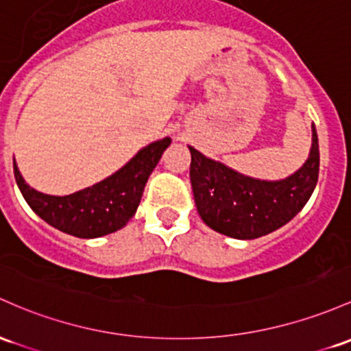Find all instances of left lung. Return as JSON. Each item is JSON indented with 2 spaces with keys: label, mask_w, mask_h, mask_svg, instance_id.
Masks as SVG:
<instances>
[{
  "label": "left lung",
  "mask_w": 351,
  "mask_h": 351,
  "mask_svg": "<svg viewBox=\"0 0 351 351\" xmlns=\"http://www.w3.org/2000/svg\"><path fill=\"white\" fill-rule=\"evenodd\" d=\"M190 180L196 210L215 232L255 240L287 225L306 205L318 182L319 149L315 125L311 148L303 167L276 182L258 180L234 171L188 146Z\"/></svg>",
  "instance_id": "1"
}]
</instances>
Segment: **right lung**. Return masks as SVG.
<instances>
[{
	"label": "right lung",
	"mask_w": 351,
	"mask_h": 351,
	"mask_svg": "<svg viewBox=\"0 0 351 351\" xmlns=\"http://www.w3.org/2000/svg\"><path fill=\"white\" fill-rule=\"evenodd\" d=\"M171 138L149 143L125 167L84 190L66 196L45 195L29 186L13 160L14 178L26 203L41 219L78 238H99L121 230L140 205L145 184Z\"/></svg>",
	"instance_id": "add662e5"
}]
</instances>
